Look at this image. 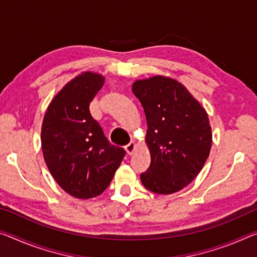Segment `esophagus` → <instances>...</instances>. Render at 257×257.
Returning a JSON list of instances; mask_svg holds the SVG:
<instances>
[{"label": "esophagus", "mask_w": 257, "mask_h": 257, "mask_svg": "<svg viewBox=\"0 0 257 257\" xmlns=\"http://www.w3.org/2000/svg\"><path fill=\"white\" fill-rule=\"evenodd\" d=\"M124 150H125V152H127L128 156H133L134 152L136 151V143L135 142H130L128 145L124 146Z\"/></svg>", "instance_id": "34e87169"}]
</instances>
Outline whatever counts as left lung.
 <instances>
[{
	"label": "left lung",
	"mask_w": 257,
	"mask_h": 257,
	"mask_svg": "<svg viewBox=\"0 0 257 257\" xmlns=\"http://www.w3.org/2000/svg\"><path fill=\"white\" fill-rule=\"evenodd\" d=\"M133 92L144 108L151 164L141 181L158 194L184 189L205 166L213 143L208 114L184 84L170 76L136 80Z\"/></svg>",
	"instance_id": "obj_1"
}]
</instances>
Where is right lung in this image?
Here are the masks:
<instances>
[{"mask_svg":"<svg viewBox=\"0 0 257 257\" xmlns=\"http://www.w3.org/2000/svg\"><path fill=\"white\" fill-rule=\"evenodd\" d=\"M104 83V75L82 72L56 93L43 116L44 161L57 184L76 199L103 193L125 154L111 145L89 111Z\"/></svg>","mask_w":257,"mask_h":257,"instance_id":"add662e5","label":"right lung"}]
</instances>
